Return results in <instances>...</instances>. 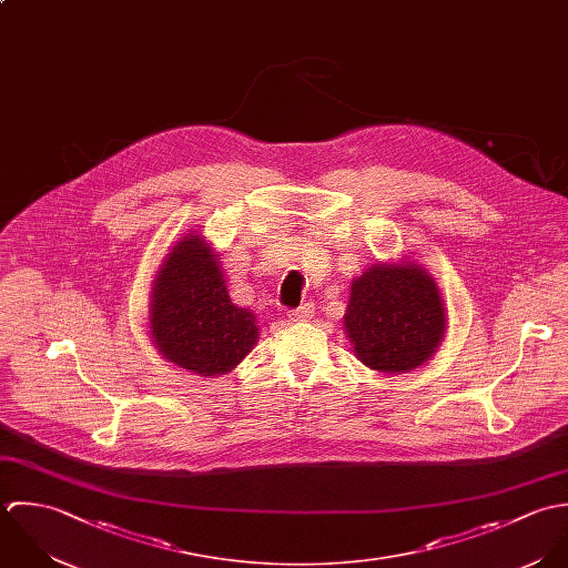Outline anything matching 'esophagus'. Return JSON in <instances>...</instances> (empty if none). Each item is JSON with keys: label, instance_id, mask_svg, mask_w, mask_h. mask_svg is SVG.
Returning <instances> with one entry per match:
<instances>
[{"label": "esophagus", "instance_id": "esophagus-1", "mask_svg": "<svg viewBox=\"0 0 568 568\" xmlns=\"http://www.w3.org/2000/svg\"><path fill=\"white\" fill-rule=\"evenodd\" d=\"M312 316H314V305L312 303H305V305L290 312L292 323H307Z\"/></svg>", "mask_w": 568, "mask_h": 568}]
</instances>
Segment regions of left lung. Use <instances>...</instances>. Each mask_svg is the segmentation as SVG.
Masks as SVG:
<instances>
[{"label":"left lung","instance_id":"8db88e82","mask_svg":"<svg viewBox=\"0 0 568 568\" xmlns=\"http://www.w3.org/2000/svg\"><path fill=\"white\" fill-rule=\"evenodd\" d=\"M435 278L415 261L375 263L351 283L344 332L353 353L379 373H406L433 357L446 334Z\"/></svg>","mask_w":568,"mask_h":568}]
</instances>
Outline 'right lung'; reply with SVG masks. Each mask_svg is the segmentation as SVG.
I'll return each instance as SVG.
<instances>
[{
	"mask_svg": "<svg viewBox=\"0 0 568 568\" xmlns=\"http://www.w3.org/2000/svg\"><path fill=\"white\" fill-rule=\"evenodd\" d=\"M158 351L197 375H224L258 341L256 318L227 296L217 254L202 234L189 232L162 261L149 305Z\"/></svg>",
	"mask_w": 568,
	"mask_h": 568,
	"instance_id": "add662e5",
	"label": "right lung"
}]
</instances>
